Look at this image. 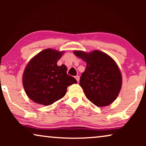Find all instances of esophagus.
Listing matches in <instances>:
<instances>
[{"label":"esophagus","mask_w":146,"mask_h":146,"mask_svg":"<svg viewBox=\"0 0 146 146\" xmlns=\"http://www.w3.org/2000/svg\"><path fill=\"white\" fill-rule=\"evenodd\" d=\"M75 78L76 79L78 82H79V81H80V76H76L75 77Z\"/></svg>","instance_id":"obj_1"}]
</instances>
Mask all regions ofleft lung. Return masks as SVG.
<instances>
[{"mask_svg":"<svg viewBox=\"0 0 146 146\" xmlns=\"http://www.w3.org/2000/svg\"><path fill=\"white\" fill-rule=\"evenodd\" d=\"M74 54L86 62L80 86L87 98L98 107L112 103L118 96L122 84L121 72L115 62L99 50L90 53L75 50Z\"/></svg>","mask_w":146,"mask_h":146,"instance_id":"8db88e82","label":"left lung"}]
</instances>
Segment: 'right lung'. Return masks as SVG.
<instances>
[{"label": "right lung", "instance_id": "obj_1", "mask_svg": "<svg viewBox=\"0 0 146 146\" xmlns=\"http://www.w3.org/2000/svg\"><path fill=\"white\" fill-rule=\"evenodd\" d=\"M64 52L48 48L41 51L28 63L23 76V86L30 99L49 106L64 96L67 88L77 83L67 74L64 64L57 65Z\"/></svg>", "mask_w": 146, "mask_h": 146}]
</instances>
